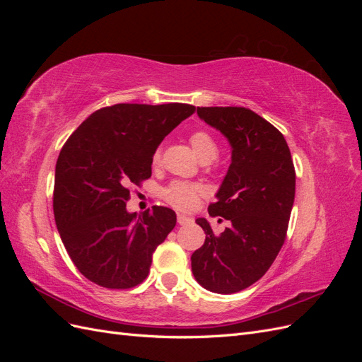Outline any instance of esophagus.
<instances>
[{"label": "esophagus", "instance_id": "esophagus-1", "mask_svg": "<svg viewBox=\"0 0 362 362\" xmlns=\"http://www.w3.org/2000/svg\"><path fill=\"white\" fill-rule=\"evenodd\" d=\"M177 221H178V223L180 225H187V223H190L193 218L192 217H189V216H184V214H178L177 216Z\"/></svg>", "mask_w": 362, "mask_h": 362}]
</instances>
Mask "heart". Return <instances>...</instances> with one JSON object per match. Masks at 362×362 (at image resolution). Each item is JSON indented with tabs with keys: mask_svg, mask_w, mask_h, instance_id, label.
<instances>
[{
	"mask_svg": "<svg viewBox=\"0 0 362 362\" xmlns=\"http://www.w3.org/2000/svg\"><path fill=\"white\" fill-rule=\"evenodd\" d=\"M190 145L204 163L213 161L218 157V145L216 139L205 129H196L189 137ZM161 152L157 149L152 157V164L157 166L160 163ZM202 194V187L194 182H185V181H172L166 189L163 190V198L172 206L178 208V210H192L199 201V196Z\"/></svg>",
	"mask_w": 362,
	"mask_h": 362,
	"instance_id": "1",
	"label": "heart"
}]
</instances>
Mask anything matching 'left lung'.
Instances as JSON below:
<instances>
[{
	"instance_id": "1",
	"label": "left lung",
	"mask_w": 362,
	"mask_h": 362,
	"mask_svg": "<svg viewBox=\"0 0 362 362\" xmlns=\"http://www.w3.org/2000/svg\"><path fill=\"white\" fill-rule=\"evenodd\" d=\"M198 115L229 140L233 161L208 213L231 222L214 234L205 218L204 245L192 270L206 290L231 294L257 282L286 242L296 172L282 133L245 107H198ZM222 221V218H218Z\"/></svg>"
}]
</instances>
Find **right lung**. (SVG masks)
Listing matches in <instances>:
<instances>
[{"mask_svg":"<svg viewBox=\"0 0 362 362\" xmlns=\"http://www.w3.org/2000/svg\"><path fill=\"white\" fill-rule=\"evenodd\" d=\"M196 110L190 104H115L92 113L63 145L54 180V217L83 276L113 290L149 275L152 254L177 223L168 206L137 216L129 192L151 178L161 140Z\"/></svg>","mask_w":362,"mask_h":362,"instance_id":"obj_1","label":"right lung"}]
</instances>
